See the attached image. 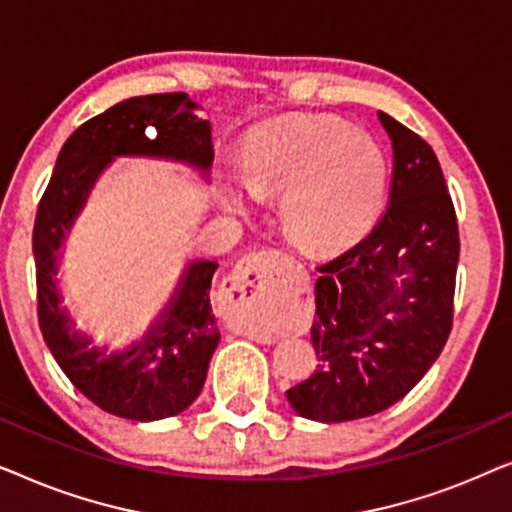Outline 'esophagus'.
<instances>
[{"label":"esophagus","mask_w":512,"mask_h":512,"mask_svg":"<svg viewBox=\"0 0 512 512\" xmlns=\"http://www.w3.org/2000/svg\"><path fill=\"white\" fill-rule=\"evenodd\" d=\"M284 272L279 251H258L244 261L228 277V298L240 307L237 331L256 340H272L275 328L265 319V305L282 289Z\"/></svg>","instance_id":"1"}]
</instances>
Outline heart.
I'll return each instance as SVG.
<instances>
[{
	"label": "heart",
	"instance_id": "obj_1",
	"mask_svg": "<svg viewBox=\"0 0 512 512\" xmlns=\"http://www.w3.org/2000/svg\"><path fill=\"white\" fill-rule=\"evenodd\" d=\"M254 195H279L284 226L305 249L338 251L361 240L380 216L387 163L373 137L326 116H303L256 130L244 153ZM230 205L247 207L242 191Z\"/></svg>",
	"mask_w": 512,
	"mask_h": 512
}]
</instances>
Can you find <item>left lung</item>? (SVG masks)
<instances>
[{
  "label": "left lung",
  "instance_id": "1",
  "mask_svg": "<svg viewBox=\"0 0 512 512\" xmlns=\"http://www.w3.org/2000/svg\"><path fill=\"white\" fill-rule=\"evenodd\" d=\"M394 149L389 205L373 230L319 265L317 370L286 391L314 422L377 415L408 394L452 331L459 226L436 153L380 111Z\"/></svg>",
  "mask_w": 512,
  "mask_h": 512
}]
</instances>
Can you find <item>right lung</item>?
I'll return each mask as SVG.
<instances>
[{"label": "right lung", "instance_id": "add662e5", "mask_svg": "<svg viewBox=\"0 0 512 512\" xmlns=\"http://www.w3.org/2000/svg\"><path fill=\"white\" fill-rule=\"evenodd\" d=\"M193 109L186 93H156L130 97L79 125L60 149L34 219L41 335L62 373L83 396L109 415L135 422L179 415L200 396L221 338L209 303V286L219 265L195 261L146 338L128 352L107 354L74 331L60 305L55 258L90 186L114 156L174 158L209 170L212 125L193 116Z\"/></svg>", "mask_w": 512, "mask_h": 512}]
</instances>
